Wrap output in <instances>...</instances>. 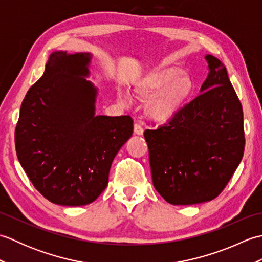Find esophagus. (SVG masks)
I'll return each mask as SVG.
<instances>
[{
	"label": "esophagus",
	"instance_id": "esophagus-1",
	"mask_svg": "<svg viewBox=\"0 0 262 262\" xmlns=\"http://www.w3.org/2000/svg\"><path fill=\"white\" fill-rule=\"evenodd\" d=\"M134 133L136 135H143L144 134L143 127L140 124H137V122L134 125Z\"/></svg>",
	"mask_w": 262,
	"mask_h": 262
}]
</instances>
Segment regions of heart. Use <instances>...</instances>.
<instances>
[{
    "mask_svg": "<svg viewBox=\"0 0 262 262\" xmlns=\"http://www.w3.org/2000/svg\"><path fill=\"white\" fill-rule=\"evenodd\" d=\"M194 81L179 66H162L148 72L134 86L135 96L146 101V113L151 118L168 121L186 107L194 92ZM122 103L128 102L120 96Z\"/></svg>",
    "mask_w": 262,
    "mask_h": 262,
    "instance_id": "1",
    "label": "heart"
}]
</instances>
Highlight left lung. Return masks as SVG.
<instances>
[{
  "label": "left lung",
  "mask_w": 262,
  "mask_h": 262,
  "mask_svg": "<svg viewBox=\"0 0 262 262\" xmlns=\"http://www.w3.org/2000/svg\"><path fill=\"white\" fill-rule=\"evenodd\" d=\"M205 59L202 93L168 124L144 132L154 188L172 205L213 200L243 158L241 102L223 63L211 55Z\"/></svg>",
  "instance_id": "1"
}]
</instances>
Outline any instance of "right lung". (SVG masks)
Segmentation results:
<instances>
[{
    "label": "right lung",
    "mask_w": 262,
    "mask_h": 262,
    "mask_svg": "<svg viewBox=\"0 0 262 262\" xmlns=\"http://www.w3.org/2000/svg\"><path fill=\"white\" fill-rule=\"evenodd\" d=\"M90 53L51 54L22 101L15 127L19 162L49 202L83 206L108 185L111 163L133 135L130 116H96Z\"/></svg>",
    "instance_id": "add662e5"
}]
</instances>
